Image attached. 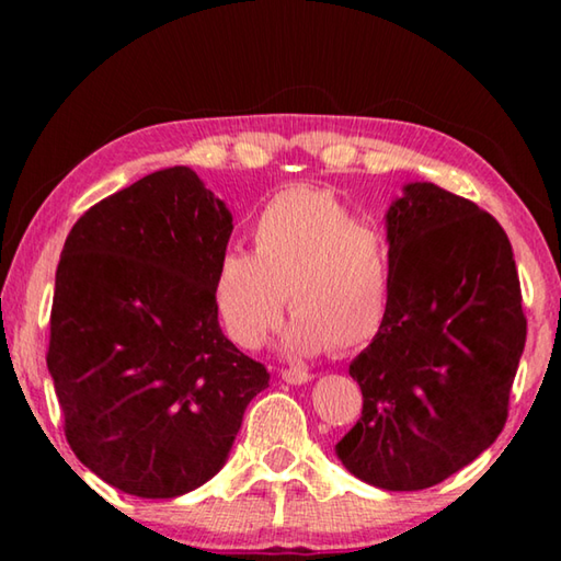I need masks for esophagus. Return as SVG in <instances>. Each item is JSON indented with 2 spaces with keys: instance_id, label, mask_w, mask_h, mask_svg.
<instances>
[{
  "instance_id": "esophagus-1",
  "label": "esophagus",
  "mask_w": 561,
  "mask_h": 561,
  "mask_svg": "<svg viewBox=\"0 0 561 561\" xmlns=\"http://www.w3.org/2000/svg\"><path fill=\"white\" fill-rule=\"evenodd\" d=\"M282 378L291 386H301V383H309L314 376H311L309 371H304V368H284Z\"/></svg>"
}]
</instances>
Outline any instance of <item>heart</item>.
<instances>
[{"instance_id": "1", "label": "heart", "mask_w": 561, "mask_h": 561, "mask_svg": "<svg viewBox=\"0 0 561 561\" xmlns=\"http://www.w3.org/2000/svg\"><path fill=\"white\" fill-rule=\"evenodd\" d=\"M252 252L227 247L215 264L213 304L234 344L262 346L294 314L282 336L287 356L324 348L356 351L378 336L393 299V252L381 227L334 193L287 187L250 227Z\"/></svg>"}]
</instances>
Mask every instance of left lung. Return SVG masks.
Masks as SVG:
<instances>
[{
  "label": "left lung",
  "mask_w": 561,
  "mask_h": 561,
  "mask_svg": "<svg viewBox=\"0 0 561 561\" xmlns=\"http://www.w3.org/2000/svg\"><path fill=\"white\" fill-rule=\"evenodd\" d=\"M393 299L351 360L364 413L336 445L368 485L425 490L497 440L527 321L512 244L478 205L408 183L388 205Z\"/></svg>",
  "instance_id": "obj_1"
}]
</instances>
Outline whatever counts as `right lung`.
<instances>
[{
  "label": "right lung",
  "instance_id": "add662e5",
  "mask_svg": "<svg viewBox=\"0 0 561 561\" xmlns=\"http://www.w3.org/2000/svg\"><path fill=\"white\" fill-rule=\"evenodd\" d=\"M232 227L225 201L175 165L93 205L64 242L46 366L76 458L128 495L205 485L270 386L213 304Z\"/></svg>",
  "mask_w": 561,
  "mask_h": 561
}]
</instances>
